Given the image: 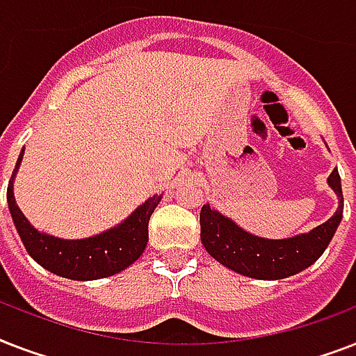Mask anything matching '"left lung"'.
I'll list each match as a JSON object with an SVG mask.
<instances>
[{
    "instance_id": "obj_1",
    "label": "left lung",
    "mask_w": 356,
    "mask_h": 356,
    "mask_svg": "<svg viewBox=\"0 0 356 356\" xmlns=\"http://www.w3.org/2000/svg\"><path fill=\"white\" fill-rule=\"evenodd\" d=\"M327 183L338 197V209L325 223L309 233L271 240L248 233L231 218L203 205L200 214L201 242L211 257L240 275L277 281L296 275L314 264L327 249L342 222L343 195L340 173L334 168Z\"/></svg>"
}]
</instances>
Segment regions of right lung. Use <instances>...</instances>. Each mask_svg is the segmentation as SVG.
Wrapping results in <instances>:
<instances>
[{"instance_id":"add662e5","label":"right lung","mask_w":356,"mask_h":356,"mask_svg":"<svg viewBox=\"0 0 356 356\" xmlns=\"http://www.w3.org/2000/svg\"><path fill=\"white\" fill-rule=\"evenodd\" d=\"M24 151L25 149L19 151L13 177L8 181L7 203L14 227L18 231L31 259L55 275L66 277L72 281L105 279L114 273H120L133 264L134 260H138L149 240L147 223L156 205L161 203L162 194H155L144 201L122 223L99 234L77 238V240L51 236L33 227L14 200V179L24 159Z\"/></svg>"}]
</instances>
